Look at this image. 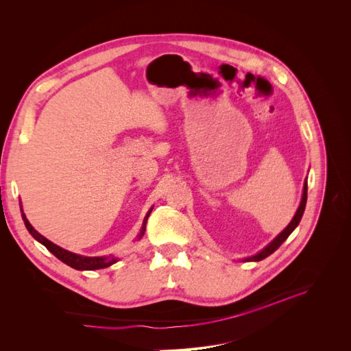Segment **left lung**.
Wrapping results in <instances>:
<instances>
[{
    "instance_id": "left-lung-1",
    "label": "left lung",
    "mask_w": 351,
    "mask_h": 351,
    "mask_svg": "<svg viewBox=\"0 0 351 351\" xmlns=\"http://www.w3.org/2000/svg\"><path fill=\"white\" fill-rule=\"evenodd\" d=\"M306 200H307V182L304 183V187H303V196H302V202H300V206H299V209H297V212H295V215H294V218L291 219V222L289 224V227H287L281 234H278L277 237H275L267 247H265L262 252H259L258 254H254V256H250V258H247V261H262V259H265V258H268L269 254H272L275 250H277L281 244L287 240V237H289L291 232L294 231V228L299 226V222H300V219H302V217H303V212H304V208H306Z\"/></svg>"
}]
</instances>
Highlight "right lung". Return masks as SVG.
I'll return each mask as SVG.
<instances>
[{
    "label": "right lung",
    "instance_id": "right-lung-1",
    "mask_svg": "<svg viewBox=\"0 0 351 351\" xmlns=\"http://www.w3.org/2000/svg\"><path fill=\"white\" fill-rule=\"evenodd\" d=\"M152 212V209L147 212V215L143 221V226H142V230H141V234H139V239L145 234V230H146V221H147V217H149V214ZM23 217V221H25V226L27 228V231L30 232L32 236H34V239H36L39 243L44 244V246L54 254L56 258H58L61 262H64L66 265H69V267L74 268V269H79V271H93V269H102V268H107L110 267V265L115 263L117 262V258L114 256H101V258H88V256H80V254H76V253H71L69 250H64L61 249L60 246H57V244H54L52 241L47 240L44 236H40L39 232L30 226V222L26 219V215L22 214Z\"/></svg>",
    "mask_w": 351,
    "mask_h": 351
}]
</instances>
